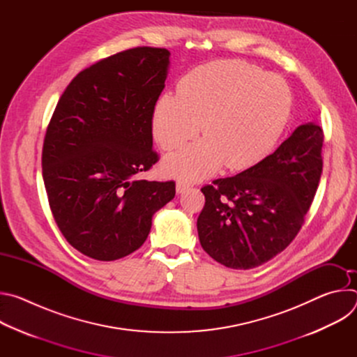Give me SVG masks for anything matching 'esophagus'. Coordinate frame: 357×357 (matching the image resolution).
I'll return each instance as SVG.
<instances>
[{"mask_svg": "<svg viewBox=\"0 0 357 357\" xmlns=\"http://www.w3.org/2000/svg\"><path fill=\"white\" fill-rule=\"evenodd\" d=\"M189 188H192V185L188 183V182H185V181H178V182H176V192H178V193H182V192L188 190Z\"/></svg>", "mask_w": 357, "mask_h": 357, "instance_id": "34e87169", "label": "esophagus"}]
</instances>
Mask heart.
<instances>
[{
	"label": "heart",
	"mask_w": 357,
	"mask_h": 357,
	"mask_svg": "<svg viewBox=\"0 0 357 357\" xmlns=\"http://www.w3.org/2000/svg\"><path fill=\"white\" fill-rule=\"evenodd\" d=\"M291 112V91L277 75L244 61H216L186 73L176 96L164 94L152 114V132L165 151L202 139L167 157L169 175L199 179L225 162L230 171L264 160L277 144Z\"/></svg>",
	"instance_id": "heart-1"
}]
</instances>
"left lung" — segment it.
Masks as SVG:
<instances>
[{"label":"left lung","instance_id":"left-lung-1","mask_svg":"<svg viewBox=\"0 0 357 357\" xmlns=\"http://www.w3.org/2000/svg\"><path fill=\"white\" fill-rule=\"evenodd\" d=\"M322 144L319 126L302 124L259 164L203 186L206 202L197 218L203 250L234 270L259 267L285 250L317 193Z\"/></svg>","mask_w":357,"mask_h":357}]
</instances>
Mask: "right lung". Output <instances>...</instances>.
Returning <instances> with one entry per match:
<instances>
[{
  "label": "right lung",
  "mask_w": 357,
  "mask_h": 357,
  "mask_svg": "<svg viewBox=\"0 0 357 357\" xmlns=\"http://www.w3.org/2000/svg\"><path fill=\"white\" fill-rule=\"evenodd\" d=\"M169 50L138 46L82 70L46 130L42 175L54 219L84 256L123 259L146 240L175 182L138 179L158 161L152 114L165 87Z\"/></svg>",
  "instance_id": "add662e5"
}]
</instances>
